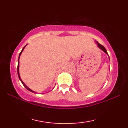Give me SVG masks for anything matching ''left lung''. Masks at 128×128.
<instances>
[{
  "label": "left lung",
  "instance_id": "left-lung-1",
  "mask_svg": "<svg viewBox=\"0 0 128 128\" xmlns=\"http://www.w3.org/2000/svg\"><path fill=\"white\" fill-rule=\"evenodd\" d=\"M96 42L97 43V47H98L100 49V50H101L102 51H103V52H104L105 53H106V54H107V55L108 56V53H107V50H106V48L104 47H103V46H102V45H101V44H100V43H98V42L97 41H96ZM108 58H109V59H110V57L109 56H108Z\"/></svg>",
  "mask_w": 128,
  "mask_h": 128
}]
</instances>
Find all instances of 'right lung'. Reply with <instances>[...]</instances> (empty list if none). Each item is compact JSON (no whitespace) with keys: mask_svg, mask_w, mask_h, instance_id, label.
Returning a JSON list of instances; mask_svg holds the SVG:
<instances>
[{"mask_svg":"<svg viewBox=\"0 0 128 128\" xmlns=\"http://www.w3.org/2000/svg\"><path fill=\"white\" fill-rule=\"evenodd\" d=\"M28 45V44H26L25 47H24L23 48H22V50H21V52L20 53V54H19V56H18V78H19V79H20V80L21 81V82H22V84H23V85L24 86V87H25V88L27 89V90H28V91H31V92H33V93H34V94H36V92H35L33 90H32L31 89H30V88H28V86H27L25 84H24V82H23L22 81V80H21V78H20V73H19V62H19V59H20V56H21V53H22V52H23V50H24V49H25V48L26 47V46Z\"/></svg>","mask_w":128,"mask_h":128,"instance_id":"right-lung-1","label":"right lung"}]
</instances>
